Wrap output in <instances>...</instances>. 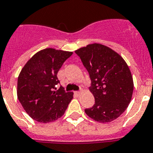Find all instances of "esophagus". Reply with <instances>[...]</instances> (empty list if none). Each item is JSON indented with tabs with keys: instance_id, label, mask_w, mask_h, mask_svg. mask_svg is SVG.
<instances>
[{
	"instance_id": "1",
	"label": "esophagus",
	"mask_w": 153,
	"mask_h": 153,
	"mask_svg": "<svg viewBox=\"0 0 153 153\" xmlns=\"http://www.w3.org/2000/svg\"><path fill=\"white\" fill-rule=\"evenodd\" d=\"M74 93L77 95V96H80L81 92H79V91H76V92H74Z\"/></svg>"
}]
</instances>
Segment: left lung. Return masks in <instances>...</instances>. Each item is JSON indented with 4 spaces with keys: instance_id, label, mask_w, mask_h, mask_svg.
Returning <instances> with one entry per match:
<instances>
[{
    "instance_id": "left-lung-1",
    "label": "left lung",
    "mask_w": 153,
    "mask_h": 153,
    "mask_svg": "<svg viewBox=\"0 0 153 153\" xmlns=\"http://www.w3.org/2000/svg\"><path fill=\"white\" fill-rule=\"evenodd\" d=\"M75 53L89 74V90L95 98L94 106L85 112L97 122H111L131 100L134 82L130 69L119 53L100 43L88 44Z\"/></svg>"
}]
</instances>
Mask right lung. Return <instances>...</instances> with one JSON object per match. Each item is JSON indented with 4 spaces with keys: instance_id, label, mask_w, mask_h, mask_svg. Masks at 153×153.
Listing matches in <instances>:
<instances>
[{
    "instance_id": "1",
    "label": "right lung",
    "mask_w": 153,
    "mask_h": 153,
    "mask_svg": "<svg viewBox=\"0 0 153 153\" xmlns=\"http://www.w3.org/2000/svg\"><path fill=\"white\" fill-rule=\"evenodd\" d=\"M73 52L46 48L37 52L23 67L18 78L17 96L23 109L40 123L57 120L64 115L73 92L57 89V74Z\"/></svg>"
}]
</instances>
